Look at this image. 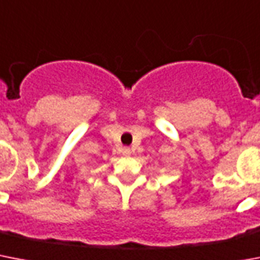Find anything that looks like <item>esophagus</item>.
<instances>
[{"mask_svg": "<svg viewBox=\"0 0 260 260\" xmlns=\"http://www.w3.org/2000/svg\"><path fill=\"white\" fill-rule=\"evenodd\" d=\"M122 154L130 155L132 154V149H128V147H123V149H122Z\"/></svg>", "mask_w": 260, "mask_h": 260, "instance_id": "1", "label": "esophagus"}]
</instances>
